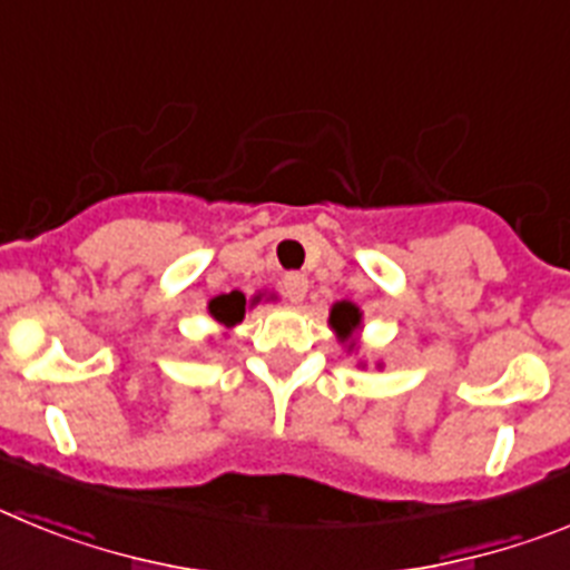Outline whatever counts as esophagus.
<instances>
[{
  "mask_svg": "<svg viewBox=\"0 0 570 570\" xmlns=\"http://www.w3.org/2000/svg\"><path fill=\"white\" fill-rule=\"evenodd\" d=\"M282 294L288 302H302L308 294V276L305 274H285L282 279Z\"/></svg>",
  "mask_w": 570,
  "mask_h": 570,
  "instance_id": "34e87169",
  "label": "esophagus"
}]
</instances>
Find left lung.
I'll return each mask as SVG.
<instances>
[{
    "label": "left lung",
    "mask_w": 570,
    "mask_h": 570,
    "mask_svg": "<svg viewBox=\"0 0 570 570\" xmlns=\"http://www.w3.org/2000/svg\"><path fill=\"white\" fill-rule=\"evenodd\" d=\"M331 325H334L336 334L347 336L360 325V308L351 302H336L334 311H331Z\"/></svg>",
    "instance_id": "8db88e82"
}]
</instances>
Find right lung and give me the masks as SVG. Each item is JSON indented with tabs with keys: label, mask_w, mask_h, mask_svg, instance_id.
<instances>
[{
	"label": "right lung",
	"mask_w": 570,
	"mask_h": 570,
	"mask_svg": "<svg viewBox=\"0 0 570 570\" xmlns=\"http://www.w3.org/2000/svg\"><path fill=\"white\" fill-rule=\"evenodd\" d=\"M208 308L216 322H223V325H236V322H242V316H245V296H242L239 291H234V294H223V296H216V299H210Z\"/></svg>",
	"instance_id": "obj_1"
}]
</instances>
